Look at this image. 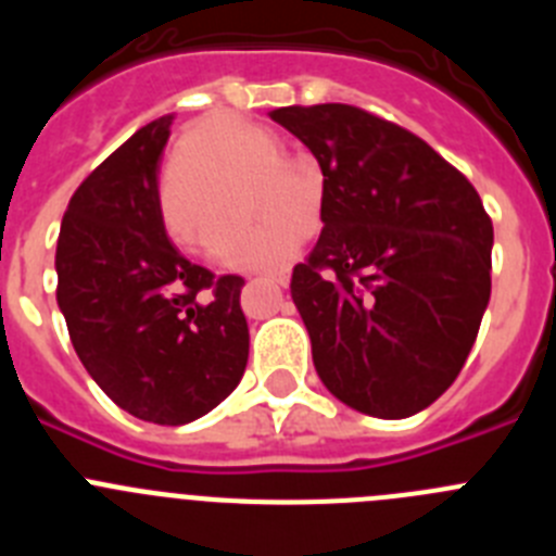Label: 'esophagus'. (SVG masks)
I'll list each match as a JSON object with an SVG mask.
<instances>
[{
  "label": "esophagus",
  "mask_w": 556,
  "mask_h": 556,
  "mask_svg": "<svg viewBox=\"0 0 556 556\" xmlns=\"http://www.w3.org/2000/svg\"><path fill=\"white\" fill-rule=\"evenodd\" d=\"M264 278H269L278 287H287L289 283V269H275V273H264Z\"/></svg>",
  "instance_id": "1"
}]
</instances>
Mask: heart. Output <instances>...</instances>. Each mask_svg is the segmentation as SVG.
Listing matches in <instances>:
<instances>
[{
	"label": "heart",
	"instance_id": "1",
	"mask_svg": "<svg viewBox=\"0 0 556 556\" xmlns=\"http://www.w3.org/2000/svg\"><path fill=\"white\" fill-rule=\"evenodd\" d=\"M281 141L264 127L217 113L189 127L161 184V214L175 239L205 248L242 217L239 189L253 180L250 203L264 219L255 228L219 239V262L239 269L278 267L312 230L320 203V180L301 164L281 159Z\"/></svg>",
	"mask_w": 556,
	"mask_h": 556
}]
</instances>
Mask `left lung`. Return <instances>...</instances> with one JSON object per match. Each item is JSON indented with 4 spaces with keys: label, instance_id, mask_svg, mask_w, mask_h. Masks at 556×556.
<instances>
[{
    "label": "left lung",
    "instance_id": "left-lung-1",
    "mask_svg": "<svg viewBox=\"0 0 556 556\" xmlns=\"http://www.w3.org/2000/svg\"><path fill=\"white\" fill-rule=\"evenodd\" d=\"M323 169V233L292 301L323 384L384 420L459 376L490 301L493 223L456 166L406 127L342 102L269 111Z\"/></svg>",
    "mask_w": 556,
    "mask_h": 556
}]
</instances>
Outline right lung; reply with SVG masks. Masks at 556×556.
<instances>
[{"label":"right lung","instance_id":"1","mask_svg":"<svg viewBox=\"0 0 556 556\" xmlns=\"http://www.w3.org/2000/svg\"><path fill=\"white\" fill-rule=\"evenodd\" d=\"M172 113L136 130L68 200L58 306L88 376L159 426L208 415L248 367L242 275H214L169 242L159 172Z\"/></svg>","mask_w":556,"mask_h":556}]
</instances>
